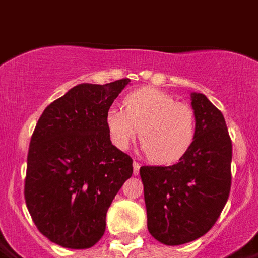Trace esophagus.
Returning a JSON list of instances; mask_svg holds the SVG:
<instances>
[{"label": "esophagus", "instance_id": "obj_1", "mask_svg": "<svg viewBox=\"0 0 258 258\" xmlns=\"http://www.w3.org/2000/svg\"><path fill=\"white\" fill-rule=\"evenodd\" d=\"M133 166H134V176H138V174H139V170H140V164L139 162L134 161Z\"/></svg>", "mask_w": 258, "mask_h": 258}]
</instances>
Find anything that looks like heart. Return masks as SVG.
<instances>
[{
  "mask_svg": "<svg viewBox=\"0 0 258 258\" xmlns=\"http://www.w3.org/2000/svg\"><path fill=\"white\" fill-rule=\"evenodd\" d=\"M124 110L110 107L105 123L110 140L127 149L139 135L148 159L168 165L181 160L196 138V115L189 105L157 90L140 89L123 101Z\"/></svg>",
  "mask_w": 258,
  "mask_h": 258,
  "instance_id": "b5f03b06",
  "label": "heart"
}]
</instances>
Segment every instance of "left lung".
Returning a JSON list of instances; mask_svg holds the SVG:
<instances>
[{"mask_svg": "<svg viewBox=\"0 0 258 258\" xmlns=\"http://www.w3.org/2000/svg\"><path fill=\"white\" fill-rule=\"evenodd\" d=\"M196 138L170 166H142L147 226L165 245H181L207 233L231 190L232 142L222 112L202 93H191Z\"/></svg>", "mask_w": 258, "mask_h": 258, "instance_id": "left-lung-1", "label": "left lung"}]
</instances>
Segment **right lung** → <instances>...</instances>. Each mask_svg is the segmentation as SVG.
Instances as JSON below:
<instances>
[{
    "mask_svg": "<svg viewBox=\"0 0 258 258\" xmlns=\"http://www.w3.org/2000/svg\"><path fill=\"white\" fill-rule=\"evenodd\" d=\"M128 79L79 84L45 107L30 142L25 199L39 232L86 249L106 229V213L133 176V160L112 146L105 116Z\"/></svg>",
    "mask_w": 258,
    "mask_h": 258,
    "instance_id": "right-lung-1",
    "label": "right lung"
}]
</instances>
